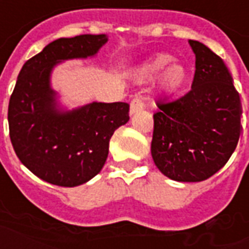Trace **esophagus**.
Returning a JSON list of instances; mask_svg holds the SVG:
<instances>
[{"instance_id":"34e87169","label":"esophagus","mask_w":249,"mask_h":249,"mask_svg":"<svg viewBox=\"0 0 249 249\" xmlns=\"http://www.w3.org/2000/svg\"><path fill=\"white\" fill-rule=\"evenodd\" d=\"M144 108V102L141 97H135L130 103V114H135V112L141 111Z\"/></svg>"}]
</instances>
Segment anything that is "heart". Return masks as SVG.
Segmentation results:
<instances>
[{
	"label": "heart",
	"mask_w": 249,
	"mask_h": 249,
	"mask_svg": "<svg viewBox=\"0 0 249 249\" xmlns=\"http://www.w3.org/2000/svg\"><path fill=\"white\" fill-rule=\"evenodd\" d=\"M171 61L172 57L166 55V54H160V55L151 58L150 61H147L141 66L139 71H138V77L141 79H148V78L155 77L159 72H162L166 69V65L170 64ZM187 78H188V71L186 67L183 66L182 63H172L163 74V90L167 92L180 90L186 85Z\"/></svg>",
	"instance_id": "1"
}]
</instances>
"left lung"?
Returning <instances> with one entry per match:
<instances>
[{
  "instance_id": "1",
  "label": "left lung",
  "mask_w": 249,
  "mask_h": 249,
  "mask_svg": "<svg viewBox=\"0 0 249 249\" xmlns=\"http://www.w3.org/2000/svg\"><path fill=\"white\" fill-rule=\"evenodd\" d=\"M191 90L172 102H157L151 155L167 178L201 182L231 158L241 131V102L226 63L197 41Z\"/></svg>"
}]
</instances>
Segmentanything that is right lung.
Returning a JSON list of instances; mask_svg holds the SVG:
<instances>
[{
    "label": "right lung",
    "mask_w": 249,
    "mask_h": 249,
    "mask_svg": "<svg viewBox=\"0 0 249 249\" xmlns=\"http://www.w3.org/2000/svg\"><path fill=\"white\" fill-rule=\"evenodd\" d=\"M106 42L105 34L59 38L18 74L8 108L10 141L23 166L45 182L61 187L89 182L102 170L114 131L130 119L124 102H92L61 111L50 87L57 63L92 57Z\"/></svg>",
    "instance_id": "1"
}]
</instances>
